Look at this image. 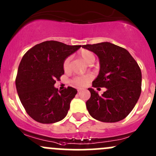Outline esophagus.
Here are the masks:
<instances>
[{
  "label": "esophagus",
  "instance_id": "1",
  "mask_svg": "<svg viewBox=\"0 0 156 156\" xmlns=\"http://www.w3.org/2000/svg\"><path fill=\"white\" fill-rule=\"evenodd\" d=\"M82 90H83V89H81V88H78V89H77V91H82Z\"/></svg>",
  "mask_w": 156,
  "mask_h": 156
}]
</instances>
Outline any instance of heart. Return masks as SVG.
<instances>
[{"instance_id": "obj_1", "label": "heart", "mask_w": 156, "mask_h": 156, "mask_svg": "<svg viewBox=\"0 0 156 156\" xmlns=\"http://www.w3.org/2000/svg\"><path fill=\"white\" fill-rule=\"evenodd\" d=\"M80 56L86 64L90 65L92 64L94 61V56L92 52L88 50H83L80 53ZM70 66V58H67L65 60L63 63V68L65 70H67ZM92 78V76L90 74L83 75V76H78L74 77L72 80V83L77 86H85L86 83H88Z\"/></svg>"}]
</instances>
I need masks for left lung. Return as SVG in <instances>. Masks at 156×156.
<instances>
[{"label": "left lung", "instance_id": "1", "mask_svg": "<svg viewBox=\"0 0 156 156\" xmlns=\"http://www.w3.org/2000/svg\"><path fill=\"white\" fill-rule=\"evenodd\" d=\"M98 55L100 71L92 82L94 88L105 87L101 95L89 88L86 108L91 117L103 122L121 121L131 112L141 93L142 74L137 62L126 49L109 42L83 45Z\"/></svg>", "mask_w": 156, "mask_h": 156}]
</instances>
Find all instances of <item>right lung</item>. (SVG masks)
<instances>
[{
    "instance_id": "1",
    "label": "right lung",
    "mask_w": 156,
    "mask_h": 156,
    "mask_svg": "<svg viewBox=\"0 0 156 156\" xmlns=\"http://www.w3.org/2000/svg\"><path fill=\"white\" fill-rule=\"evenodd\" d=\"M81 46L55 41L35 45L21 60L16 86L21 103L33 119L43 124L61 121L67 115L76 89L62 91L54 86L65 73L63 63Z\"/></svg>"
}]
</instances>
